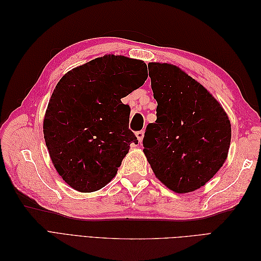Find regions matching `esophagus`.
Wrapping results in <instances>:
<instances>
[{"instance_id": "esophagus-1", "label": "esophagus", "mask_w": 261, "mask_h": 261, "mask_svg": "<svg viewBox=\"0 0 261 261\" xmlns=\"http://www.w3.org/2000/svg\"><path fill=\"white\" fill-rule=\"evenodd\" d=\"M136 136H137V138H138L139 143H141V141H143V138H144V130H138V132H136Z\"/></svg>"}]
</instances>
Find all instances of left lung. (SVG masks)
<instances>
[{
  "instance_id": "1",
  "label": "left lung",
  "mask_w": 261,
  "mask_h": 261,
  "mask_svg": "<svg viewBox=\"0 0 261 261\" xmlns=\"http://www.w3.org/2000/svg\"><path fill=\"white\" fill-rule=\"evenodd\" d=\"M156 121L147 125L144 152L155 176L175 193L210 180L226 160L231 123L202 85L175 65L149 63Z\"/></svg>"
}]
</instances>
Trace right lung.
<instances>
[{
    "label": "right lung",
    "mask_w": 261,
    "mask_h": 261,
    "mask_svg": "<svg viewBox=\"0 0 261 261\" xmlns=\"http://www.w3.org/2000/svg\"><path fill=\"white\" fill-rule=\"evenodd\" d=\"M139 60L109 54L63 76L43 121L51 160L61 177L78 192L91 193L115 176L130 144V108L122 98L147 80Z\"/></svg>",
    "instance_id": "1"
}]
</instances>
